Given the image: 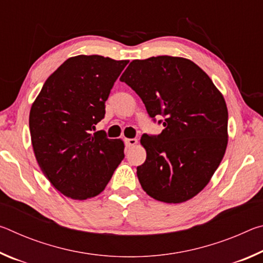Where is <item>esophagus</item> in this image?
Instances as JSON below:
<instances>
[{
	"label": "esophagus",
	"mask_w": 263,
	"mask_h": 263,
	"mask_svg": "<svg viewBox=\"0 0 263 263\" xmlns=\"http://www.w3.org/2000/svg\"><path fill=\"white\" fill-rule=\"evenodd\" d=\"M137 144H138V140L136 138H132V139H125L126 147H133V146H136Z\"/></svg>",
	"instance_id": "obj_1"
}]
</instances>
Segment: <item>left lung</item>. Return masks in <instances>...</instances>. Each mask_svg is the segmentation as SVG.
<instances>
[{"label":"left lung","instance_id":"left-lung-1","mask_svg":"<svg viewBox=\"0 0 263 263\" xmlns=\"http://www.w3.org/2000/svg\"><path fill=\"white\" fill-rule=\"evenodd\" d=\"M140 97L158 136L142 135L147 157L137 167L142 189L164 203H182L203 190L228 146L229 114L219 90L203 69L184 58L133 60L121 77Z\"/></svg>","mask_w":263,"mask_h":263}]
</instances>
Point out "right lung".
Listing matches in <instances>:
<instances>
[{
  "label": "right lung",
  "mask_w": 263,
  "mask_h": 263,
  "mask_svg": "<svg viewBox=\"0 0 263 263\" xmlns=\"http://www.w3.org/2000/svg\"><path fill=\"white\" fill-rule=\"evenodd\" d=\"M127 60L77 55L42 88L30 111L33 152L44 175L61 194L87 199L101 194L124 159V142L95 125Z\"/></svg>",
  "instance_id": "1"
}]
</instances>
